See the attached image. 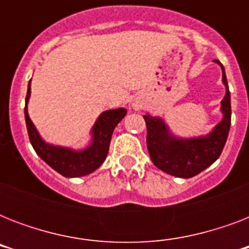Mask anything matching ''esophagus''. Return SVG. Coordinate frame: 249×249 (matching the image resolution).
Wrapping results in <instances>:
<instances>
[{"mask_svg":"<svg viewBox=\"0 0 249 249\" xmlns=\"http://www.w3.org/2000/svg\"><path fill=\"white\" fill-rule=\"evenodd\" d=\"M141 106L140 105H137V103H133V109H136V111H138L140 109Z\"/></svg>","mask_w":249,"mask_h":249,"instance_id":"1","label":"esophagus"}]
</instances>
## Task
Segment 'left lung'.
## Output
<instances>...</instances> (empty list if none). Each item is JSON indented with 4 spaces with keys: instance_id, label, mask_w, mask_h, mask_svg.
I'll return each instance as SVG.
<instances>
[{
    "instance_id": "left-lung-1",
    "label": "left lung",
    "mask_w": 249,
    "mask_h": 249,
    "mask_svg": "<svg viewBox=\"0 0 249 249\" xmlns=\"http://www.w3.org/2000/svg\"><path fill=\"white\" fill-rule=\"evenodd\" d=\"M222 70V84L226 94L221 101L222 120L205 136L181 138L170 132L169 126L159 116L144 115L147 125V148L152 163L165 173L179 178H191L212 165L224 150L231 123V105L225 68L220 60H214Z\"/></svg>"
}]
</instances>
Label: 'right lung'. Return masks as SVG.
Here are the masks:
<instances>
[{"label":"right lung","mask_w":249,"mask_h":249,"mask_svg":"<svg viewBox=\"0 0 249 249\" xmlns=\"http://www.w3.org/2000/svg\"><path fill=\"white\" fill-rule=\"evenodd\" d=\"M29 97H31V81L28 83L24 108L25 124H27L31 144L37 155L45 163L67 178L88 176L103 164L106 156L108 154L113 129L116 128V125L124 119L128 112L126 108L123 107L116 109H107L102 112L90 130L91 134L90 143L83 150H73V148L49 143L40 136L32 120L29 119L28 108H27Z\"/></svg>","instance_id":"1"}]
</instances>
